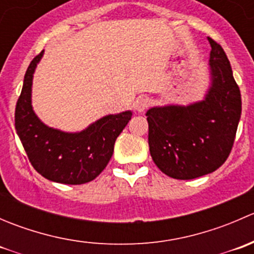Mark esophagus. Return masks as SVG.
Masks as SVG:
<instances>
[{
	"instance_id": "34e87169",
	"label": "esophagus",
	"mask_w": 254,
	"mask_h": 254,
	"mask_svg": "<svg viewBox=\"0 0 254 254\" xmlns=\"http://www.w3.org/2000/svg\"><path fill=\"white\" fill-rule=\"evenodd\" d=\"M147 107H148L147 98H145V97L140 96V97H137L136 99H135L134 108L136 109L137 112H143L146 108H147Z\"/></svg>"
}]
</instances>
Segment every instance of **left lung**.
<instances>
[{
  "instance_id": "1",
  "label": "left lung",
  "mask_w": 254,
  "mask_h": 254,
  "mask_svg": "<svg viewBox=\"0 0 254 254\" xmlns=\"http://www.w3.org/2000/svg\"><path fill=\"white\" fill-rule=\"evenodd\" d=\"M212 84L204 101L189 107L150 109L148 146L153 162L175 179H194L224 165L242 111L240 87L224 49L211 38Z\"/></svg>"
}]
</instances>
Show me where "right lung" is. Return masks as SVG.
Returning <instances> with one entry per match:
<instances>
[{"mask_svg":"<svg viewBox=\"0 0 254 254\" xmlns=\"http://www.w3.org/2000/svg\"><path fill=\"white\" fill-rule=\"evenodd\" d=\"M42 56L43 51L33 59L25 72L14 113L17 134L29 162L43 177L63 184L88 183L107 167L115 140L131 119V112L107 115L77 134L48 127L30 104L33 73Z\"/></svg>","mask_w":254,"mask_h":254,"instance_id":"obj_1","label":"right lung"}]
</instances>
